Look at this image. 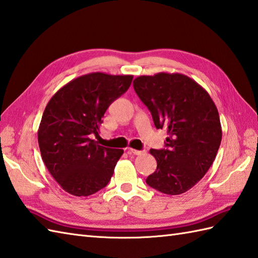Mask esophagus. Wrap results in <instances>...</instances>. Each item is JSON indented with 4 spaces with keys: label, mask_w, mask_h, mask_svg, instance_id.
<instances>
[{
    "label": "esophagus",
    "mask_w": 258,
    "mask_h": 258,
    "mask_svg": "<svg viewBox=\"0 0 258 258\" xmlns=\"http://www.w3.org/2000/svg\"><path fill=\"white\" fill-rule=\"evenodd\" d=\"M128 153L130 154H133V155H141L143 154V151H138V150H134V149H128Z\"/></svg>",
    "instance_id": "1"
}]
</instances>
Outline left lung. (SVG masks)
I'll list each match as a JSON object with an SVG mask.
<instances>
[{
	"label": "left lung",
	"instance_id": "left-lung-1",
	"mask_svg": "<svg viewBox=\"0 0 258 258\" xmlns=\"http://www.w3.org/2000/svg\"><path fill=\"white\" fill-rule=\"evenodd\" d=\"M134 90L150 109L156 128H165V149L151 150L156 171L146 178L167 195L190 189L210 169L222 141L220 115L210 94L188 76H139Z\"/></svg>",
	"mask_w": 258,
	"mask_h": 258
}]
</instances>
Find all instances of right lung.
Returning <instances> with one entry per match:
<instances>
[{"instance_id": "right-lung-1", "label": "right lung", "mask_w": 258, "mask_h": 258, "mask_svg": "<svg viewBox=\"0 0 258 258\" xmlns=\"http://www.w3.org/2000/svg\"><path fill=\"white\" fill-rule=\"evenodd\" d=\"M133 75L96 72L59 89L47 103L37 131L42 160L59 186L74 196L104 188L123 150L97 144L107 107L128 90Z\"/></svg>"}]
</instances>
